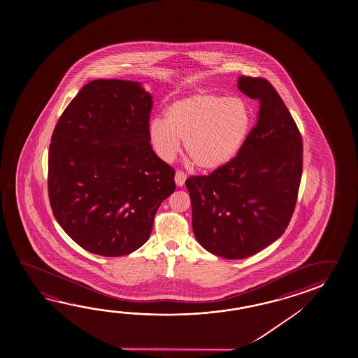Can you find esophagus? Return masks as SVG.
Masks as SVG:
<instances>
[{"mask_svg":"<svg viewBox=\"0 0 358 358\" xmlns=\"http://www.w3.org/2000/svg\"><path fill=\"white\" fill-rule=\"evenodd\" d=\"M186 178H187V176H186L183 171H180V169L176 171L175 181L177 183V186H183Z\"/></svg>","mask_w":358,"mask_h":358,"instance_id":"1","label":"esophagus"}]
</instances>
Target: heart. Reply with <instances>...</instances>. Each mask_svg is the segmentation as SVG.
Segmentation results:
<instances>
[{
    "label": "heart",
    "mask_w": 358,
    "mask_h": 358,
    "mask_svg": "<svg viewBox=\"0 0 358 358\" xmlns=\"http://www.w3.org/2000/svg\"><path fill=\"white\" fill-rule=\"evenodd\" d=\"M253 124L247 101L213 92H199L172 102L166 120L149 124V141L155 153L169 162L178 155L181 141L199 169L215 171L234 159Z\"/></svg>",
    "instance_id": "b5f03b06"
}]
</instances>
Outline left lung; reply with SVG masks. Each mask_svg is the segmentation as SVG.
<instances>
[{"instance_id": "1", "label": "left lung", "mask_w": 358, "mask_h": 358, "mask_svg": "<svg viewBox=\"0 0 358 358\" xmlns=\"http://www.w3.org/2000/svg\"><path fill=\"white\" fill-rule=\"evenodd\" d=\"M238 88L259 100L257 124L233 161L186 180L197 242L215 256H253L282 236L296 206L303 139L266 78L242 76Z\"/></svg>"}]
</instances>
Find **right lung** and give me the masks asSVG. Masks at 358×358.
Segmentation results:
<instances>
[{"label": "right lung", "mask_w": 358, "mask_h": 358, "mask_svg": "<svg viewBox=\"0 0 358 358\" xmlns=\"http://www.w3.org/2000/svg\"><path fill=\"white\" fill-rule=\"evenodd\" d=\"M152 106L138 82L94 80L55 125L49 201L63 230L91 253L125 256L142 247L176 189L175 169L149 143Z\"/></svg>", "instance_id": "obj_1"}]
</instances>
